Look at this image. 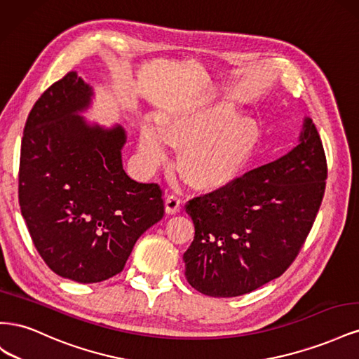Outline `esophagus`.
Instances as JSON below:
<instances>
[{
	"mask_svg": "<svg viewBox=\"0 0 359 359\" xmlns=\"http://www.w3.org/2000/svg\"><path fill=\"white\" fill-rule=\"evenodd\" d=\"M166 214H177L181 211V198L178 194H169L165 201Z\"/></svg>",
	"mask_w": 359,
	"mask_h": 359,
	"instance_id": "1",
	"label": "esophagus"
}]
</instances>
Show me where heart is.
Here are the masks:
<instances>
[{"instance_id":"b5f03b06","label":"heart","mask_w":359,"mask_h":359,"mask_svg":"<svg viewBox=\"0 0 359 359\" xmlns=\"http://www.w3.org/2000/svg\"><path fill=\"white\" fill-rule=\"evenodd\" d=\"M257 140L252 118L240 116L224 102L191 103L158 116L157 132L145 127L139 135V153L154 166L166 153V144L182 145L180 168L202 189L231 182L244 168Z\"/></svg>"}]
</instances>
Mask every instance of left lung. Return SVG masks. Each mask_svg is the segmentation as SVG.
<instances>
[{"mask_svg": "<svg viewBox=\"0 0 359 359\" xmlns=\"http://www.w3.org/2000/svg\"><path fill=\"white\" fill-rule=\"evenodd\" d=\"M327 175L320 136L306 118L286 156L189 201L194 240L182 259L190 286L231 298L283 274L316 219Z\"/></svg>", "mask_w": 359, "mask_h": 359, "instance_id": "left-lung-1", "label": "left lung"}]
</instances>
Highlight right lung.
Segmentation results:
<instances>
[{
  "label": "right lung",
  "mask_w": 359,
  "mask_h": 359,
  "mask_svg": "<svg viewBox=\"0 0 359 359\" xmlns=\"http://www.w3.org/2000/svg\"><path fill=\"white\" fill-rule=\"evenodd\" d=\"M93 95L76 72L50 85L27 118L19 163L31 240L53 273L78 283L121 273L139 236L165 214L158 184L123 169L126 130L81 116Z\"/></svg>",
  "instance_id": "obj_1"
}]
</instances>
